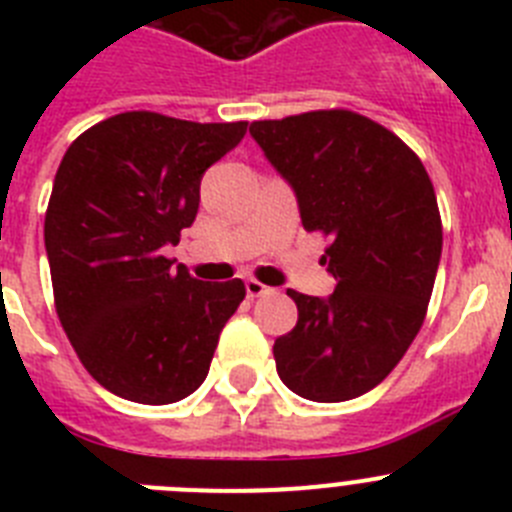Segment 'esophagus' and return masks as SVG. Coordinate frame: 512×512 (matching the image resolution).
Instances as JSON below:
<instances>
[{
    "instance_id": "obj_1",
    "label": "esophagus",
    "mask_w": 512,
    "mask_h": 512,
    "mask_svg": "<svg viewBox=\"0 0 512 512\" xmlns=\"http://www.w3.org/2000/svg\"><path fill=\"white\" fill-rule=\"evenodd\" d=\"M271 292V287H266V284H261V282H256V279H248L246 282V295L251 297H264V295H269Z\"/></svg>"
}]
</instances>
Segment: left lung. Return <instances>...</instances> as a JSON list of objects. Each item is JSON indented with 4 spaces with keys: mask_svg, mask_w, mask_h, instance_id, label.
Instances as JSON below:
<instances>
[{
    "mask_svg": "<svg viewBox=\"0 0 512 512\" xmlns=\"http://www.w3.org/2000/svg\"><path fill=\"white\" fill-rule=\"evenodd\" d=\"M251 135L307 233L330 238L320 264L336 279L328 297L287 289L297 325L274 341L279 379L312 402L354 400L395 369L428 310L443 243L428 171L395 133L348 110L251 122Z\"/></svg>",
    "mask_w": 512,
    "mask_h": 512,
    "instance_id": "8db88e82",
    "label": "left lung"
}]
</instances>
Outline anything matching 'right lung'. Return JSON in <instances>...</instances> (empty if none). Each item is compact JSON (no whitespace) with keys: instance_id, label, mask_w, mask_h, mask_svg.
Returning a JSON list of instances; mask_svg holds the SVG:
<instances>
[{"instance_id":"1","label":"right lung","mask_w":512,"mask_h":512,"mask_svg":"<svg viewBox=\"0 0 512 512\" xmlns=\"http://www.w3.org/2000/svg\"><path fill=\"white\" fill-rule=\"evenodd\" d=\"M248 122L122 112L63 156L45 212L56 312L87 372L112 395L169 405L210 372L241 279L200 282L166 259L200 207V182Z\"/></svg>"}]
</instances>
